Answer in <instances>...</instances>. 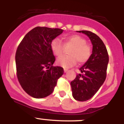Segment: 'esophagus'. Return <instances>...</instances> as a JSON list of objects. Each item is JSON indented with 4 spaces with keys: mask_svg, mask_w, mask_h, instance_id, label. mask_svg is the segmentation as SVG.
Returning <instances> with one entry per match:
<instances>
[{
    "mask_svg": "<svg viewBox=\"0 0 124 124\" xmlns=\"http://www.w3.org/2000/svg\"><path fill=\"white\" fill-rule=\"evenodd\" d=\"M64 73H66V72L68 71V69L64 68Z\"/></svg>",
    "mask_w": 124,
    "mask_h": 124,
    "instance_id": "34e87169",
    "label": "esophagus"
}]
</instances>
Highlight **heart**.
Listing matches in <instances>:
<instances>
[{
  "instance_id": "obj_1",
  "label": "heart",
  "mask_w": 124,
  "mask_h": 124,
  "mask_svg": "<svg viewBox=\"0 0 124 124\" xmlns=\"http://www.w3.org/2000/svg\"><path fill=\"white\" fill-rule=\"evenodd\" d=\"M66 47L71 46L69 50V56H64L56 60V64L65 68L72 67L78 62L79 64L86 63L90 58L92 49L87 44V41L78 35H73L64 38V43L60 39L56 38L51 41V48L54 55L61 56Z\"/></svg>"
}]
</instances>
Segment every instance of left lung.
<instances>
[{"mask_svg":"<svg viewBox=\"0 0 124 124\" xmlns=\"http://www.w3.org/2000/svg\"><path fill=\"white\" fill-rule=\"evenodd\" d=\"M86 34L93 44V53L79 70L76 78L71 82L72 93L78 101L90 99L99 90L105 81L107 76L109 54L102 40L96 34L87 30L78 31Z\"/></svg>","mask_w":124,"mask_h":124,"instance_id":"1","label":"left lung"}]
</instances>
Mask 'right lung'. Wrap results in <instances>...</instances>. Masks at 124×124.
Returning a JSON list of instances; mask_svg holds the SVG:
<instances>
[{"label":"right lung","instance_id":"1","mask_svg":"<svg viewBox=\"0 0 124 124\" xmlns=\"http://www.w3.org/2000/svg\"><path fill=\"white\" fill-rule=\"evenodd\" d=\"M60 28L37 27L27 33L18 46L15 63L18 82L35 98L50 95L64 70L53 66L55 56L51 48L53 39L63 33Z\"/></svg>","mask_w":124,"mask_h":124}]
</instances>
